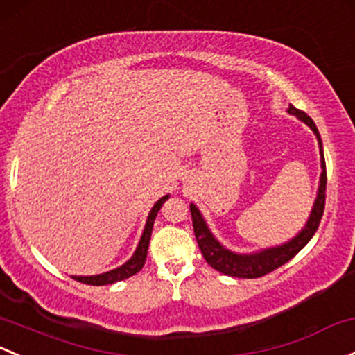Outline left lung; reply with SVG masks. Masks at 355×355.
I'll return each mask as SVG.
<instances>
[{
	"label": "left lung",
	"instance_id": "8db88e82",
	"mask_svg": "<svg viewBox=\"0 0 355 355\" xmlns=\"http://www.w3.org/2000/svg\"><path fill=\"white\" fill-rule=\"evenodd\" d=\"M291 115H296L300 121H303L309 129L315 132L316 139L320 144V155H322V175H320V187L318 193H316L315 204H313L311 214H309L308 221L303 230L291 238L287 243L272 246V248H263L255 253H234L227 250L219 243L207 227V223L204 221L202 214L197 209L196 204H190V214H192V225L193 233H196V240L199 243L200 252H202L204 259L212 268L225 275H231V277H241V279H257L262 275L268 274V272L275 270L286 262H289L294 255L304 248L306 243L313 238V234L318 230L320 221H322L323 209H325V190H327V165H325V156H323V146H322V137H320L318 129H316L315 122L311 121L309 115L301 112L296 107L289 105L287 109Z\"/></svg>",
	"mask_w": 355,
	"mask_h": 355
}]
</instances>
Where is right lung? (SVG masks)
Returning <instances> with one entry per match:
<instances>
[{"instance_id": "add662e5", "label": "right lung", "mask_w": 355, "mask_h": 355, "mask_svg": "<svg viewBox=\"0 0 355 355\" xmlns=\"http://www.w3.org/2000/svg\"><path fill=\"white\" fill-rule=\"evenodd\" d=\"M168 197L170 196L162 197V199H159L158 202L151 207V211H149V216H148L146 226H144L143 236H141V240H139V245H137L136 252L132 253V257H130L124 266L114 268V270L103 272V274H98V275H71V277L78 282H83V284L107 286V284H114V282H119V281H124V279H129L130 275L137 274V272L143 268L144 262H146L149 238H151V231H153V225H155L156 214H158V211L162 209L163 204H165V200L168 199Z\"/></svg>"}]
</instances>
